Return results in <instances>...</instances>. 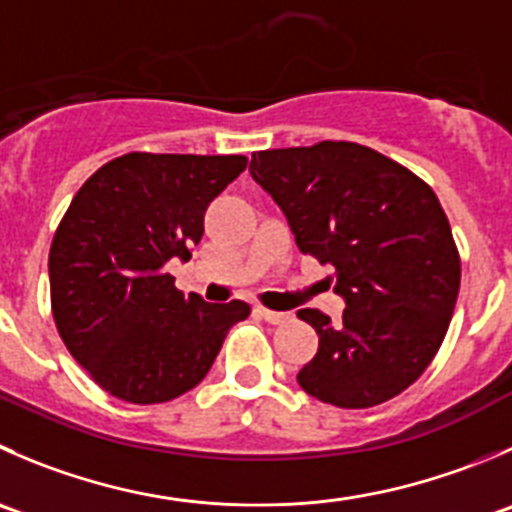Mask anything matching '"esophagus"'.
<instances>
[{
    "label": "esophagus",
    "mask_w": 512,
    "mask_h": 512,
    "mask_svg": "<svg viewBox=\"0 0 512 512\" xmlns=\"http://www.w3.org/2000/svg\"><path fill=\"white\" fill-rule=\"evenodd\" d=\"M257 315L262 317L265 322H270V325H282V322L290 320V315L287 312H277V310H267V307H255Z\"/></svg>",
    "instance_id": "obj_1"
}]
</instances>
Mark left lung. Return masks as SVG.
<instances>
[{
	"label": "left lung",
	"mask_w": 512,
	"mask_h": 512,
	"mask_svg": "<svg viewBox=\"0 0 512 512\" xmlns=\"http://www.w3.org/2000/svg\"><path fill=\"white\" fill-rule=\"evenodd\" d=\"M250 172L285 212L302 255L335 267L342 320L297 312L320 345L297 372L345 410L410 388L438 355L460 290V255L433 187L357 142L252 152Z\"/></svg>",
	"instance_id": "1"
}]
</instances>
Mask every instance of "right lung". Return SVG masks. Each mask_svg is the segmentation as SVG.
<instances>
[{
	"label": "right lung",
	"mask_w": 512,
	"mask_h": 512,
	"mask_svg": "<svg viewBox=\"0 0 512 512\" xmlns=\"http://www.w3.org/2000/svg\"><path fill=\"white\" fill-rule=\"evenodd\" d=\"M247 167L242 155L130 152L74 195L49 247L52 315L69 355L114 398L155 405L210 372L242 300L182 295L165 272L190 260L205 210Z\"/></svg>",
	"instance_id": "1"
}]
</instances>
